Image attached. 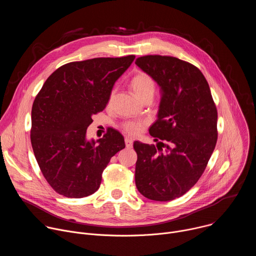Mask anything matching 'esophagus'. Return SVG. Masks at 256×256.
<instances>
[{
    "mask_svg": "<svg viewBox=\"0 0 256 256\" xmlns=\"http://www.w3.org/2000/svg\"><path fill=\"white\" fill-rule=\"evenodd\" d=\"M124 142H126V148H132V138H126V140H124Z\"/></svg>",
    "mask_w": 256,
    "mask_h": 256,
    "instance_id": "1",
    "label": "esophagus"
}]
</instances>
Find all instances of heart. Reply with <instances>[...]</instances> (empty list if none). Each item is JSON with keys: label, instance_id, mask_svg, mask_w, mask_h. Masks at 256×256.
Returning a JSON list of instances; mask_svg holds the SVG:
<instances>
[{"label": "heart", "instance_id": "obj_1", "mask_svg": "<svg viewBox=\"0 0 256 256\" xmlns=\"http://www.w3.org/2000/svg\"><path fill=\"white\" fill-rule=\"evenodd\" d=\"M130 87L132 89L134 94L138 99H142L147 96H153L155 93V83L154 81L144 72H138L136 75L130 81ZM114 93L109 97V101L112 100ZM142 122H128L124 124V130L130 136H136L142 130Z\"/></svg>", "mask_w": 256, "mask_h": 256}]
</instances>
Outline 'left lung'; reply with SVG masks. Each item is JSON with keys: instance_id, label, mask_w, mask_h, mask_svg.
<instances>
[{"instance_id": "8db88e82", "label": "left lung", "mask_w": 256, "mask_h": 256, "mask_svg": "<svg viewBox=\"0 0 256 256\" xmlns=\"http://www.w3.org/2000/svg\"><path fill=\"white\" fill-rule=\"evenodd\" d=\"M136 64L160 87L157 120L149 128L165 152L136 140V186L149 200L168 202L186 194L204 173L218 138V112L208 84L194 66L173 56H146Z\"/></svg>"}]
</instances>
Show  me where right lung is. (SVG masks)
I'll list each match as a JSON object with an SVG mask.
<instances>
[{
    "mask_svg": "<svg viewBox=\"0 0 256 256\" xmlns=\"http://www.w3.org/2000/svg\"><path fill=\"white\" fill-rule=\"evenodd\" d=\"M134 56L97 58L62 66L48 78L31 110V144L50 186L60 194L81 198L100 186L112 157L126 148L122 134L108 128L87 138L92 116L106 107L114 83Z\"/></svg>",
    "mask_w": 256,
    "mask_h": 256,
    "instance_id": "right-lung-1",
    "label": "right lung"
}]
</instances>
